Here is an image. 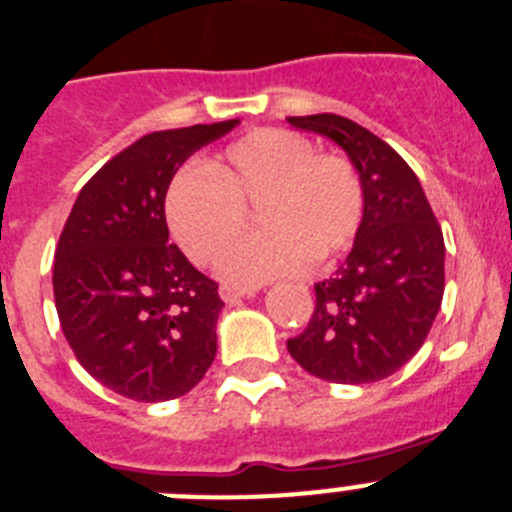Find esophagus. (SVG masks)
I'll return each instance as SVG.
<instances>
[{"mask_svg": "<svg viewBox=\"0 0 512 512\" xmlns=\"http://www.w3.org/2000/svg\"><path fill=\"white\" fill-rule=\"evenodd\" d=\"M219 295H222L224 303H237V300H242V298H252V295H255V290L234 288V285H222V288H219Z\"/></svg>", "mask_w": 512, "mask_h": 512, "instance_id": "obj_1", "label": "esophagus"}]
</instances>
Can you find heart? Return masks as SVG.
<instances>
[{"label":"heart","instance_id":"obj_1","mask_svg":"<svg viewBox=\"0 0 512 512\" xmlns=\"http://www.w3.org/2000/svg\"><path fill=\"white\" fill-rule=\"evenodd\" d=\"M364 181L336 154H315L305 136L260 128L234 141L209 171L181 169L166 191V222L197 265H212L247 229L257 209L260 234L219 262L234 285L298 275L346 252L364 222Z\"/></svg>","mask_w":512,"mask_h":512}]
</instances>
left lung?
Listing matches in <instances>:
<instances>
[{
  "mask_svg": "<svg viewBox=\"0 0 512 512\" xmlns=\"http://www.w3.org/2000/svg\"><path fill=\"white\" fill-rule=\"evenodd\" d=\"M336 141L364 181V222L346 262L315 283V310L290 356L333 384H371L422 348L444 295V240L409 164L369 128L336 113L290 116Z\"/></svg>",
  "mask_w": 512,
  "mask_h": 512,
  "instance_id": "obj_1",
  "label": "left lung"
}]
</instances>
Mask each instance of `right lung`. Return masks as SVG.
Segmentation results:
<instances>
[{
    "label": "right lung",
    "mask_w": 512,
    "mask_h": 512,
    "mask_svg": "<svg viewBox=\"0 0 512 512\" xmlns=\"http://www.w3.org/2000/svg\"><path fill=\"white\" fill-rule=\"evenodd\" d=\"M237 123L138 138L95 171L62 227L52 265L62 333L80 366L126 399H176L212 366L219 285L169 245L164 202L179 166Z\"/></svg>",
    "instance_id": "right-lung-1"
}]
</instances>
